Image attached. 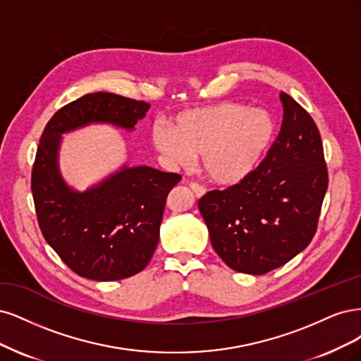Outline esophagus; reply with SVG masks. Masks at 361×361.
<instances>
[{
	"label": "esophagus",
	"instance_id": "34e87169",
	"mask_svg": "<svg viewBox=\"0 0 361 361\" xmlns=\"http://www.w3.org/2000/svg\"><path fill=\"white\" fill-rule=\"evenodd\" d=\"M190 189H192V192L195 193L196 197H202L205 195V189L202 188V185L196 184V183H190Z\"/></svg>",
	"mask_w": 361,
	"mask_h": 361
}]
</instances>
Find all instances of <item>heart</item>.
<instances>
[{"label": "heart", "instance_id": "b5f03b06", "mask_svg": "<svg viewBox=\"0 0 361 361\" xmlns=\"http://www.w3.org/2000/svg\"><path fill=\"white\" fill-rule=\"evenodd\" d=\"M277 133L273 115L237 102L178 114L151 132L156 149L172 168L188 169L200 156L205 178L219 188L247 180L269 153Z\"/></svg>", "mask_w": 361, "mask_h": 361}]
</instances>
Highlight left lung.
Instances as JSON below:
<instances>
[{
    "label": "left lung",
    "instance_id": "8db88e82",
    "mask_svg": "<svg viewBox=\"0 0 361 361\" xmlns=\"http://www.w3.org/2000/svg\"><path fill=\"white\" fill-rule=\"evenodd\" d=\"M281 102V133L262 164L247 180L197 202L213 249L238 273L265 274L303 252L329 188L315 121L285 92Z\"/></svg>",
    "mask_w": 361,
    "mask_h": 361
}]
</instances>
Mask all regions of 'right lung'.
<instances>
[{
	"instance_id": "1",
	"label": "right lung",
	"mask_w": 361,
	"mask_h": 361,
	"mask_svg": "<svg viewBox=\"0 0 361 361\" xmlns=\"http://www.w3.org/2000/svg\"><path fill=\"white\" fill-rule=\"evenodd\" d=\"M148 109L145 102L92 92L66 104L44 127L31 176L39 226L80 277L109 282L142 271L157 247L166 196L181 177L124 164L79 192L67 184L58 164L63 135L90 124L133 132Z\"/></svg>"
}]
</instances>
